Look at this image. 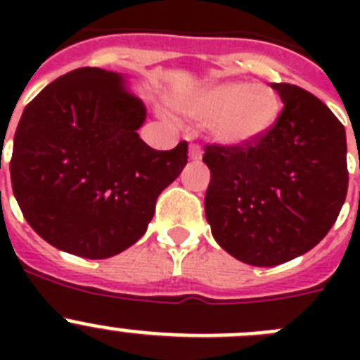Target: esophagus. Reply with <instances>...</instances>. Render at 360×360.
<instances>
[{
	"label": "esophagus",
	"instance_id": "esophagus-1",
	"mask_svg": "<svg viewBox=\"0 0 360 360\" xmlns=\"http://www.w3.org/2000/svg\"><path fill=\"white\" fill-rule=\"evenodd\" d=\"M189 157L191 160H200V158H202V149H200L198 144H191Z\"/></svg>",
	"mask_w": 360,
	"mask_h": 360
}]
</instances>
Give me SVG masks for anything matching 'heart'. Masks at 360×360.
<instances>
[{
	"mask_svg": "<svg viewBox=\"0 0 360 360\" xmlns=\"http://www.w3.org/2000/svg\"><path fill=\"white\" fill-rule=\"evenodd\" d=\"M187 115L211 120L219 144L247 148L270 133L281 113V98L269 84L227 81L180 103Z\"/></svg>",
	"mask_w": 360,
	"mask_h": 360,
	"instance_id": "1",
	"label": "heart"
}]
</instances>
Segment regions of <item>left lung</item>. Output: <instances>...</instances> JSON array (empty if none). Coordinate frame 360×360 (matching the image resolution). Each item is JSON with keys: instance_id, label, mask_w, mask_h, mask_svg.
I'll list each match as a JSON object with an SVG mask.
<instances>
[{"instance_id": "obj_1", "label": "left lung", "mask_w": 360, "mask_h": 360, "mask_svg": "<svg viewBox=\"0 0 360 360\" xmlns=\"http://www.w3.org/2000/svg\"><path fill=\"white\" fill-rule=\"evenodd\" d=\"M283 101L276 126L247 148L205 144L211 169L205 218L240 262L274 266L323 240L348 193L346 131L316 95L272 82Z\"/></svg>"}]
</instances>
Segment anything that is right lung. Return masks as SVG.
Masks as SVG:
<instances>
[{
  "mask_svg": "<svg viewBox=\"0 0 360 360\" xmlns=\"http://www.w3.org/2000/svg\"><path fill=\"white\" fill-rule=\"evenodd\" d=\"M144 104L122 77L77 68L39 91L14 135L11 180L21 212L56 249L88 259L144 236L157 198L187 164V142L157 151L139 139Z\"/></svg>",
  "mask_w": 360,
  "mask_h": 360,
  "instance_id": "add662e5",
  "label": "right lung"
}]
</instances>
